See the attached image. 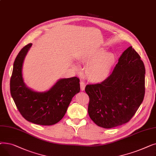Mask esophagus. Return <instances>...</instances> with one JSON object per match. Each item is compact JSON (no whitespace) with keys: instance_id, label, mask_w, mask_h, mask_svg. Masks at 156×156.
<instances>
[{"instance_id":"esophagus-1","label":"esophagus","mask_w":156,"mask_h":156,"mask_svg":"<svg viewBox=\"0 0 156 156\" xmlns=\"http://www.w3.org/2000/svg\"><path fill=\"white\" fill-rule=\"evenodd\" d=\"M85 86H86L85 83L83 82V81H81V82H80V88H81V90H84L85 88Z\"/></svg>"}]
</instances>
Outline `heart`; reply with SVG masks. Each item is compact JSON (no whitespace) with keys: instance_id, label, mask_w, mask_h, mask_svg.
Listing matches in <instances>:
<instances>
[{"instance_id":"obj_1","label":"heart","mask_w":156,"mask_h":156,"mask_svg":"<svg viewBox=\"0 0 156 156\" xmlns=\"http://www.w3.org/2000/svg\"><path fill=\"white\" fill-rule=\"evenodd\" d=\"M85 61L90 63L85 70L87 79L93 83H101L109 76L116 59L112 54L97 48L88 53Z\"/></svg>"}]
</instances>
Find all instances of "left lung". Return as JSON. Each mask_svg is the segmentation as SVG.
<instances>
[{
	"label": "left lung",
	"instance_id": "8db88e82",
	"mask_svg": "<svg viewBox=\"0 0 156 156\" xmlns=\"http://www.w3.org/2000/svg\"><path fill=\"white\" fill-rule=\"evenodd\" d=\"M145 74L140 56L130 46L122 52L107 80L86 86L88 112L97 125L112 128L132 118L144 98Z\"/></svg>",
	"mask_w": 156,
	"mask_h": 156
}]
</instances>
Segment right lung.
I'll use <instances>...</instances> for the list:
<instances>
[{
    "label": "right lung",
    "instance_id": "right-lung-1",
    "mask_svg": "<svg viewBox=\"0 0 156 156\" xmlns=\"http://www.w3.org/2000/svg\"><path fill=\"white\" fill-rule=\"evenodd\" d=\"M32 44L24 46L13 65L10 91L22 116L33 123L49 126L58 122L65 115L72 98L80 92V79L76 76L59 80L45 92H36L24 84L23 63Z\"/></svg>",
    "mask_w": 156,
    "mask_h": 156
}]
</instances>
